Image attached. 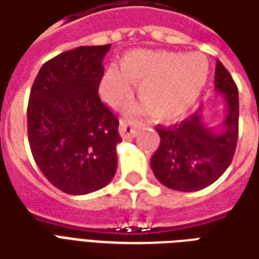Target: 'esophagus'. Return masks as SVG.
Here are the masks:
<instances>
[{
	"instance_id": "34e87169",
	"label": "esophagus",
	"mask_w": 259,
	"mask_h": 259,
	"mask_svg": "<svg viewBox=\"0 0 259 259\" xmlns=\"http://www.w3.org/2000/svg\"><path fill=\"white\" fill-rule=\"evenodd\" d=\"M136 129H137V123H136V122H130V120H120V124H119V133H120L122 139H124V140L135 137Z\"/></svg>"
}]
</instances>
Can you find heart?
Wrapping results in <instances>:
<instances>
[{"instance_id":"obj_1","label":"heart","mask_w":259,"mask_h":259,"mask_svg":"<svg viewBox=\"0 0 259 259\" xmlns=\"http://www.w3.org/2000/svg\"><path fill=\"white\" fill-rule=\"evenodd\" d=\"M209 78V63L200 53L133 50L109 67L99 82V94L111 106L129 98L133 84L150 116L175 122L192 109Z\"/></svg>"}]
</instances>
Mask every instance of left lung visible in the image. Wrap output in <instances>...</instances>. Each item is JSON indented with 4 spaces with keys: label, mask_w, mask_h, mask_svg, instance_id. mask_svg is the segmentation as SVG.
Returning a JSON list of instances; mask_svg holds the SVG:
<instances>
[{
    "label": "left lung",
    "mask_w": 259,
    "mask_h": 259,
    "mask_svg": "<svg viewBox=\"0 0 259 259\" xmlns=\"http://www.w3.org/2000/svg\"><path fill=\"white\" fill-rule=\"evenodd\" d=\"M214 88L226 104V119L219 127L207 126L202 109L180 124L157 126L160 146L150 165L167 188L193 192L211 185L230 165L238 137V91L230 73L218 60Z\"/></svg>",
    "instance_id": "8db88e82"
}]
</instances>
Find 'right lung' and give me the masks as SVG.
I'll return each instance as SVG.
<instances>
[{"label":"right lung","instance_id":"right-lung-1","mask_svg":"<svg viewBox=\"0 0 259 259\" xmlns=\"http://www.w3.org/2000/svg\"><path fill=\"white\" fill-rule=\"evenodd\" d=\"M109 49L79 46L56 56L30 90V151L49 182L68 195L95 192L116 172L119 120L98 95Z\"/></svg>","mask_w":259,"mask_h":259}]
</instances>
